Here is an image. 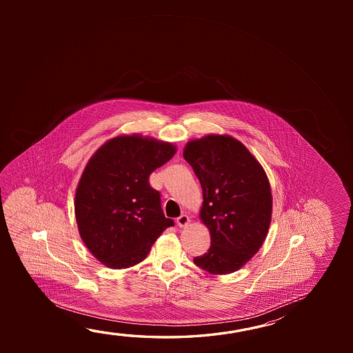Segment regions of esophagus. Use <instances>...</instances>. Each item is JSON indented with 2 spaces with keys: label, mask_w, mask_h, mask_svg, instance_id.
<instances>
[{
  "label": "esophagus",
  "mask_w": 353,
  "mask_h": 353,
  "mask_svg": "<svg viewBox=\"0 0 353 353\" xmlns=\"http://www.w3.org/2000/svg\"><path fill=\"white\" fill-rule=\"evenodd\" d=\"M190 221H191L190 216L187 214H182V215H179V218H177V225L179 228H185V226L190 224Z\"/></svg>",
  "instance_id": "esophagus-1"
}]
</instances>
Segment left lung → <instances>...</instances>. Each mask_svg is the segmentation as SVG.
I'll list each match as a JSON object with an SVG mask.
<instances>
[{
	"instance_id": "left-lung-1",
	"label": "left lung",
	"mask_w": 353,
	"mask_h": 353,
	"mask_svg": "<svg viewBox=\"0 0 353 353\" xmlns=\"http://www.w3.org/2000/svg\"><path fill=\"white\" fill-rule=\"evenodd\" d=\"M201 182V219L210 232L208 252L193 262L212 274L243 267L260 250L271 223L272 194L266 172L239 140L208 135L183 151Z\"/></svg>"
}]
</instances>
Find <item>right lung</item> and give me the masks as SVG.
I'll return each mask as SVG.
<instances>
[{
    "mask_svg": "<svg viewBox=\"0 0 353 353\" xmlns=\"http://www.w3.org/2000/svg\"><path fill=\"white\" fill-rule=\"evenodd\" d=\"M174 145L123 135L101 146L77 185L76 221L91 254L110 268L144 260L174 220L165 216L150 174L174 157Z\"/></svg>",
    "mask_w": 353,
    "mask_h": 353,
    "instance_id": "add662e5",
    "label": "right lung"
}]
</instances>
